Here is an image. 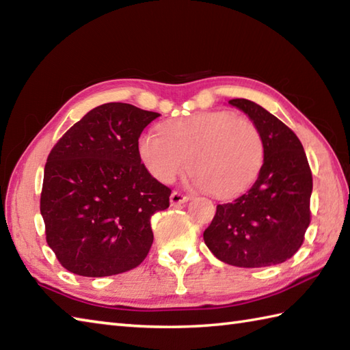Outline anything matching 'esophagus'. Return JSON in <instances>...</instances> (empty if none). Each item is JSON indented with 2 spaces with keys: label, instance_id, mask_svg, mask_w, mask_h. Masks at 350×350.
<instances>
[{
  "label": "esophagus",
  "instance_id": "esophagus-1",
  "mask_svg": "<svg viewBox=\"0 0 350 350\" xmlns=\"http://www.w3.org/2000/svg\"><path fill=\"white\" fill-rule=\"evenodd\" d=\"M188 200H189V197L188 196H183L182 192H179V191H173V192H171V196H170L171 206L183 204V203H187Z\"/></svg>",
  "mask_w": 350,
  "mask_h": 350
}]
</instances>
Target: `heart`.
Instances as JSON below:
<instances>
[{"label": "heart", "instance_id": "b5f03b06", "mask_svg": "<svg viewBox=\"0 0 350 350\" xmlns=\"http://www.w3.org/2000/svg\"><path fill=\"white\" fill-rule=\"evenodd\" d=\"M137 150L154 179L173 182L189 163L197 187L218 198L247 191L265 161V143L257 124L230 111L168 120L161 124V133H141Z\"/></svg>", "mask_w": 350, "mask_h": 350}]
</instances>
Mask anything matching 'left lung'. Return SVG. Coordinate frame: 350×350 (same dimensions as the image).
Segmentation results:
<instances>
[{
  "instance_id": "left-lung-1",
  "label": "left lung",
  "mask_w": 350,
  "mask_h": 350,
  "mask_svg": "<svg viewBox=\"0 0 350 350\" xmlns=\"http://www.w3.org/2000/svg\"><path fill=\"white\" fill-rule=\"evenodd\" d=\"M262 132L265 161L256 183L232 203L218 204L203 237L213 256L237 267L286 262L301 248L311 221L313 176L295 132L263 107L232 99Z\"/></svg>"
}]
</instances>
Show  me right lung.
Returning a JSON list of instances; mask_svg holds the SVG:
<instances>
[{"mask_svg":"<svg viewBox=\"0 0 350 350\" xmlns=\"http://www.w3.org/2000/svg\"><path fill=\"white\" fill-rule=\"evenodd\" d=\"M159 116L131 103H103L52 147L40 213L46 242L69 272L109 277L147 257L150 218L170 206L171 189L141 163L137 144Z\"/></svg>","mask_w":350,"mask_h":350,"instance_id":"obj_1","label":"right lung"}]
</instances>
